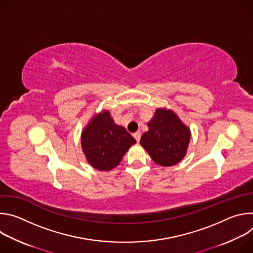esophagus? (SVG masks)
<instances>
[{
    "label": "esophagus",
    "mask_w": 253,
    "mask_h": 253,
    "mask_svg": "<svg viewBox=\"0 0 253 253\" xmlns=\"http://www.w3.org/2000/svg\"><path fill=\"white\" fill-rule=\"evenodd\" d=\"M133 136H134V138L136 139V141H137V142H139V141H140V138H141V132H140V131H138V132L134 133V134H133Z\"/></svg>",
    "instance_id": "esophagus-1"
}]
</instances>
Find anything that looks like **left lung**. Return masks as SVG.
I'll return each instance as SVG.
<instances>
[{
  "mask_svg": "<svg viewBox=\"0 0 253 253\" xmlns=\"http://www.w3.org/2000/svg\"><path fill=\"white\" fill-rule=\"evenodd\" d=\"M148 132L140 140L152 160L161 166H172L186 154L190 140L189 129L171 110L157 109L148 123Z\"/></svg>",
  "mask_w": 253,
  "mask_h": 253,
  "instance_id": "left-lung-1",
  "label": "left lung"
}]
</instances>
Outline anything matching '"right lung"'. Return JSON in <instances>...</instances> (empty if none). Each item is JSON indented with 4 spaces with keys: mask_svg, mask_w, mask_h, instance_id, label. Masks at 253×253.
Masks as SVG:
<instances>
[{
    "mask_svg": "<svg viewBox=\"0 0 253 253\" xmlns=\"http://www.w3.org/2000/svg\"><path fill=\"white\" fill-rule=\"evenodd\" d=\"M81 143L90 165L100 171H109L121 162L136 140L105 111L95 116L84 129Z\"/></svg>",
    "mask_w": 253,
    "mask_h": 253,
    "instance_id": "1",
    "label": "right lung"
}]
</instances>
